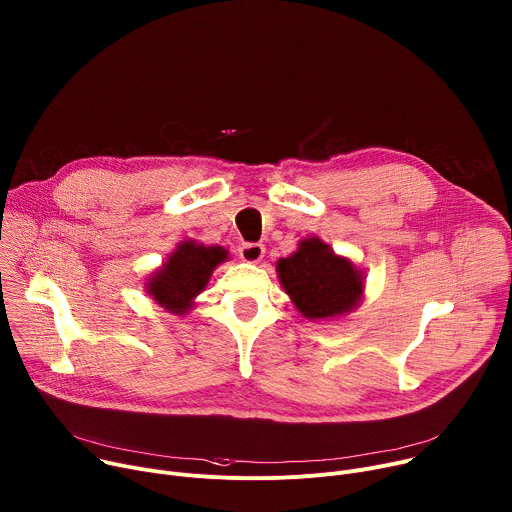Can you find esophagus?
Segmentation results:
<instances>
[{"instance_id": "34e87169", "label": "esophagus", "mask_w": 512, "mask_h": 512, "mask_svg": "<svg viewBox=\"0 0 512 512\" xmlns=\"http://www.w3.org/2000/svg\"><path fill=\"white\" fill-rule=\"evenodd\" d=\"M239 255L245 263H259L265 255V247L259 245V243H245L241 249H239Z\"/></svg>"}]
</instances>
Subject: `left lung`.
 Instances as JSON below:
<instances>
[{"mask_svg": "<svg viewBox=\"0 0 512 512\" xmlns=\"http://www.w3.org/2000/svg\"><path fill=\"white\" fill-rule=\"evenodd\" d=\"M277 275L285 294L308 320L348 314L362 300V271L318 237L300 241L296 253L279 259Z\"/></svg>", "mask_w": 512, "mask_h": 512, "instance_id": "left-lung-1", "label": "left lung"}]
</instances>
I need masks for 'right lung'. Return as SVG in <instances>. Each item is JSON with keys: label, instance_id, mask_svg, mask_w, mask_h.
<instances>
[{"label": "right lung", "instance_id": "add662e5", "mask_svg": "<svg viewBox=\"0 0 512 512\" xmlns=\"http://www.w3.org/2000/svg\"><path fill=\"white\" fill-rule=\"evenodd\" d=\"M227 259L229 253L223 247L182 241L166 263L150 275L145 291L164 310L184 316L192 308L194 298L204 291L212 271Z\"/></svg>", "mask_w": 512, "mask_h": 512}]
</instances>
